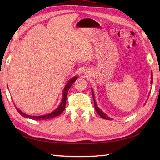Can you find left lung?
Segmentation results:
<instances>
[{"label":"left lung","mask_w":160,"mask_h":160,"mask_svg":"<svg viewBox=\"0 0 160 160\" xmlns=\"http://www.w3.org/2000/svg\"><path fill=\"white\" fill-rule=\"evenodd\" d=\"M151 84H152V72H151ZM91 91H92V95H93V101H94V105H95V109H96V111H97V113L99 114V115L102 118H103V119H105V120H111V118H109V117H108L107 115L105 114L104 112H102V111L100 108H99V107H98V106H97V104H96V100H95V96H94V93H93V89H91Z\"/></svg>","instance_id":"left-lung-1"}]
</instances>
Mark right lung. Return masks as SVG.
Returning <instances> with one entry per match:
<instances>
[{
	"mask_svg": "<svg viewBox=\"0 0 160 160\" xmlns=\"http://www.w3.org/2000/svg\"><path fill=\"white\" fill-rule=\"evenodd\" d=\"M77 78H78L77 76H74L72 78H71V79L69 81H68L67 83L66 84L65 87H64V88L63 91H62V101H61V102L58 106V107L56 109H55L53 111H52V113H50L49 114L43 115H38V116H33V115H28V114H26L25 113H23V112L20 111L19 108H18L16 107H15L17 111H18V113L22 115V116L25 117L26 118L32 119V120H48V119H51V118H53L58 116V115H60L61 113H62L63 111L64 110V108H65L67 93H68V91H69L71 86L72 85L73 83L77 80Z\"/></svg>",
	"mask_w": 160,
	"mask_h": 160,
	"instance_id": "obj_1",
	"label": "right lung"
}]
</instances>
